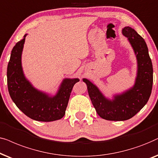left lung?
I'll return each instance as SVG.
<instances>
[{
  "mask_svg": "<svg viewBox=\"0 0 158 158\" xmlns=\"http://www.w3.org/2000/svg\"><path fill=\"white\" fill-rule=\"evenodd\" d=\"M122 33L129 40L137 59L138 71L135 85L113 100L106 98L98 88L87 79L88 93L98 114L108 121H126L134 116L147 104L152 92L153 69L144 40L131 27H126Z\"/></svg>",
  "mask_w": 158,
  "mask_h": 158,
  "instance_id": "1",
  "label": "left lung"
}]
</instances>
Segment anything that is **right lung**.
Here are the masks:
<instances>
[{"instance_id":"obj_1","label":"right lung","mask_w":158,"mask_h":158,"mask_svg":"<svg viewBox=\"0 0 158 158\" xmlns=\"http://www.w3.org/2000/svg\"><path fill=\"white\" fill-rule=\"evenodd\" d=\"M12 49L7 68V84L9 94L16 106L30 118L49 122L64 116L73 85L79 79H65L57 94L50 97L32 87L25 78L22 67V52L25 37Z\"/></svg>"}]
</instances>
